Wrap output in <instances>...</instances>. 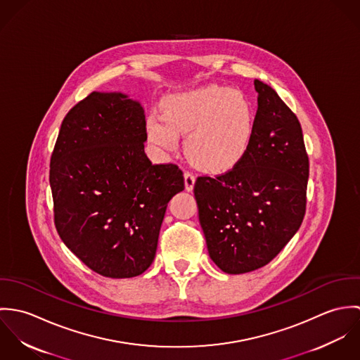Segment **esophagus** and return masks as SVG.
I'll use <instances>...</instances> for the list:
<instances>
[{
    "label": "esophagus",
    "instance_id": "34e87169",
    "mask_svg": "<svg viewBox=\"0 0 360 360\" xmlns=\"http://www.w3.org/2000/svg\"><path fill=\"white\" fill-rule=\"evenodd\" d=\"M184 184H186V190L187 191H193L194 190L195 176L191 172H184Z\"/></svg>",
    "mask_w": 360,
    "mask_h": 360
}]
</instances>
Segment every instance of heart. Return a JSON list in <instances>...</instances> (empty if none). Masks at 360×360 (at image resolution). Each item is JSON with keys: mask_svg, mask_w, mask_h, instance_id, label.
<instances>
[{"mask_svg": "<svg viewBox=\"0 0 360 360\" xmlns=\"http://www.w3.org/2000/svg\"><path fill=\"white\" fill-rule=\"evenodd\" d=\"M163 115L147 117L148 140L160 150L173 151L179 133H187L186 153L207 172L231 169L250 148L255 116L240 91L207 86L177 93L165 100Z\"/></svg>", "mask_w": 360, "mask_h": 360, "instance_id": "b5f03b06", "label": "heart"}]
</instances>
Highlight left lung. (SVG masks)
<instances>
[{
    "instance_id": "left-lung-1",
    "label": "left lung",
    "mask_w": 360,
    "mask_h": 360,
    "mask_svg": "<svg viewBox=\"0 0 360 360\" xmlns=\"http://www.w3.org/2000/svg\"><path fill=\"white\" fill-rule=\"evenodd\" d=\"M257 110L247 154L224 174L194 186L210 259L229 274L267 264L302 224L309 159L301 123L267 84L255 80Z\"/></svg>"
}]
</instances>
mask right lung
<instances>
[{
	"instance_id": "add662e5",
	"label": "right lung",
	"mask_w": 360,
	"mask_h": 360,
	"mask_svg": "<svg viewBox=\"0 0 360 360\" xmlns=\"http://www.w3.org/2000/svg\"><path fill=\"white\" fill-rule=\"evenodd\" d=\"M146 141L139 101L94 91L68 112L53 147L56 231L105 277H136L151 266L167 204L184 190L179 166L153 165Z\"/></svg>"
}]
</instances>
